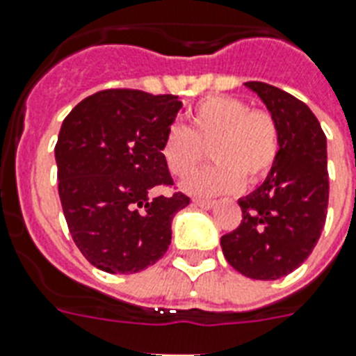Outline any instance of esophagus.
I'll use <instances>...</instances> for the list:
<instances>
[{"label":"esophagus","mask_w":356,"mask_h":356,"mask_svg":"<svg viewBox=\"0 0 356 356\" xmlns=\"http://www.w3.org/2000/svg\"><path fill=\"white\" fill-rule=\"evenodd\" d=\"M193 204L199 208H204V210H210V208L216 207V201H207V199H193Z\"/></svg>","instance_id":"34e87169"}]
</instances>
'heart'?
<instances>
[{"label":"heart","instance_id":"heart-1","mask_svg":"<svg viewBox=\"0 0 356 356\" xmlns=\"http://www.w3.org/2000/svg\"><path fill=\"white\" fill-rule=\"evenodd\" d=\"M190 128L173 124L161 143V157L175 177H186L211 148L216 165L190 176L183 190L199 197L236 192L243 181L267 177L280 155V129L274 117L250 109L234 97H208L188 115Z\"/></svg>","mask_w":356,"mask_h":356}]
</instances>
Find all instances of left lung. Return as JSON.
<instances>
[{
  "instance_id": "left-lung-1",
  "label": "left lung",
  "mask_w": 356,
  "mask_h": 356,
  "mask_svg": "<svg viewBox=\"0 0 356 356\" xmlns=\"http://www.w3.org/2000/svg\"><path fill=\"white\" fill-rule=\"evenodd\" d=\"M245 86L278 124L280 155L261 186L238 201L243 219L221 238V248L247 278L278 280L309 258L325 225L327 140L302 100L268 83Z\"/></svg>"
}]
</instances>
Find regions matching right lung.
<instances>
[{
  "mask_svg": "<svg viewBox=\"0 0 356 356\" xmlns=\"http://www.w3.org/2000/svg\"><path fill=\"white\" fill-rule=\"evenodd\" d=\"M183 102L173 95L106 89L76 104L63 120L54 157L58 193L73 241L109 274L140 273L163 258L173 216L190 197H152L170 186L161 143Z\"/></svg>",
  "mask_w": 356,
  "mask_h": 356,
  "instance_id": "1",
  "label": "right lung"
}]
</instances>
